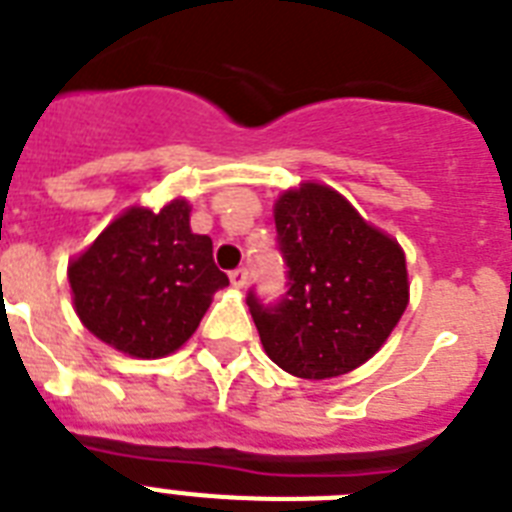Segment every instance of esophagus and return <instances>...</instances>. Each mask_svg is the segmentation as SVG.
<instances>
[{
	"instance_id": "obj_1",
	"label": "esophagus",
	"mask_w": 512,
	"mask_h": 512,
	"mask_svg": "<svg viewBox=\"0 0 512 512\" xmlns=\"http://www.w3.org/2000/svg\"><path fill=\"white\" fill-rule=\"evenodd\" d=\"M229 278H231V283H234L236 289H242L244 283H247V268H242V265H239V268L231 270Z\"/></svg>"
}]
</instances>
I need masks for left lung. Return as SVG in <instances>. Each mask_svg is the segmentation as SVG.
Wrapping results in <instances>:
<instances>
[{"label": "left lung", "mask_w": 512, "mask_h": 512, "mask_svg": "<svg viewBox=\"0 0 512 512\" xmlns=\"http://www.w3.org/2000/svg\"><path fill=\"white\" fill-rule=\"evenodd\" d=\"M276 234L286 291L276 302L247 294L265 354L304 380L346 375L380 349L409 304L403 249L322 184L278 197Z\"/></svg>", "instance_id": "obj_1"}]
</instances>
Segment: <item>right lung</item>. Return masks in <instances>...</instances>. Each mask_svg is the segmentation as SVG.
Listing matches in <instances>:
<instances>
[{
  "mask_svg": "<svg viewBox=\"0 0 512 512\" xmlns=\"http://www.w3.org/2000/svg\"><path fill=\"white\" fill-rule=\"evenodd\" d=\"M75 309L103 343L137 359H158L192 336L229 276L213 263V242L192 234L190 205L161 213L132 208L103 229L67 270Z\"/></svg>",
  "mask_w": 512,
  "mask_h": 512,
  "instance_id": "right-lung-1",
  "label": "right lung"
}]
</instances>
